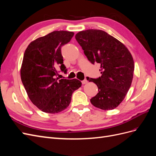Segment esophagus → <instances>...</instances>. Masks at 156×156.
Wrapping results in <instances>:
<instances>
[{
    "instance_id": "1",
    "label": "esophagus",
    "mask_w": 156,
    "mask_h": 156,
    "mask_svg": "<svg viewBox=\"0 0 156 156\" xmlns=\"http://www.w3.org/2000/svg\"><path fill=\"white\" fill-rule=\"evenodd\" d=\"M87 82H88V81H87V79H84L83 81H81V83H82V84H84L87 83Z\"/></svg>"
}]
</instances>
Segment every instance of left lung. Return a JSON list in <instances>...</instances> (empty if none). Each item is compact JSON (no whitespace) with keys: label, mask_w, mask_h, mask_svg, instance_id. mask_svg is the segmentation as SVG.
<instances>
[{"label":"left lung","mask_w":156,"mask_h":156,"mask_svg":"<svg viewBox=\"0 0 156 156\" xmlns=\"http://www.w3.org/2000/svg\"><path fill=\"white\" fill-rule=\"evenodd\" d=\"M75 39L92 64H100L101 76L92 79L98 93L90 99L92 104L102 110L119 105L128 92L133 80L134 62L126 47L105 31L89 29L78 32Z\"/></svg>","instance_id":"obj_1"}]
</instances>
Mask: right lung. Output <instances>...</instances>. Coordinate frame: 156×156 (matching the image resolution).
<instances>
[{"instance_id": "right-lung-1", "label": "right lung", "mask_w": 156, "mask_h": 156, "mask_svg": "<svg viewBox=\"0 0 156 156\" xmlns=\"http://www.w3.org/2000/svg\"><path fill=\"white\" fill-rule=\"evenodd\" d=\"M73 32L53 31L32 41L23 56L21 79L30 101L43 112L55 114L71 102L73 92L81 87L74 79H59L58 69L67 73L61 47L68 44Z\"/></svg>"}]
</instances>
